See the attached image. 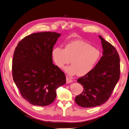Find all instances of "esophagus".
Wrapping results in <instances>:
<instances>
[{
  "instance_id": "34e87169",
  "label": "esophagus",
  "mask_w": 129,
  "mask_h": 129,
  "mask_svg": "<svg viewBox=\"0 0 129 129\" xmlns=\"http://www.w3.org/2000/svg\"><path fill=\"white\" fill-rule=\"evenodd\" d=\"M72 82H73V81H72L71 78H70L68 77H67V83H70Z\"/></svg>"
}]
</instances>
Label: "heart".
Returning <instances> with one entry per match:
<instances>
[{
    "label": "heart",
    "instance_id": "heart-1",
    "mask_svg": "<svg viewBox=\"0 0 129 129\" xmlns=\"http://www.w3.org/2000/svg\"><path fill=\"white\" fill-rule=\"evenodd\" d=\"M54 63L60 69L69 64L65 68L70 75L77 74L83 76L89 73L95 68L101 57V52L91 44L83 40L71 41L65 45L64 49L60 47L53 48L52 52Z\"/></svg>",
    "mask_w": 129,
    "mask_h": 129
}]
</instances>
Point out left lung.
<instances>
[{
    "instance_id": "1",
    "label": "left lung",
    "mask_w": 129,
    "mask_h": 129,
    "mask_svg": "<svg viewBox=\"0 0 129 129\" xmlns=\"http://www.w3.org/2000/svg\"><path fill=\"white\" fill-rule=\"evenodd\" d=\"M103 48L102 57L89 73L79 78L77 82L84 88L75 98L82 107H94L105 104L113 92L120 77V58L114 46L100 35Z\"/></svg>"
}]
</instances>
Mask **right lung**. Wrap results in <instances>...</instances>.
Wrapping results in <instances>:
<instances>
[{
	"label": "right lung",
	"mask_w": 129,
	"mask_h": 129,
	"mask_svg": "<svg viewBox=\"0 0 129 129\" xmlns=\"http://www.w3.org/2000/svg\"><path fill=\"white\" fill-rule=\"evenodd\" d=\"M61 34L33 33L16 47L12 77L22 96L35 106H45L57 96V89L66 83L64 73L53 64L52 52Z\"/></svg>",
	"instance_id": "add662e5"
}]
</instances>
